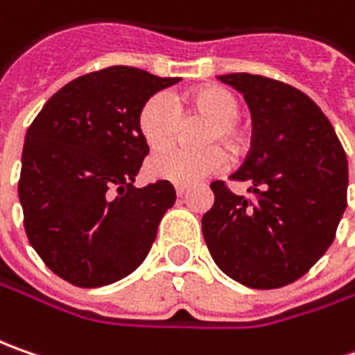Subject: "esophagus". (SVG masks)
I'll use <instances>...</instances> for the list:
<instances>
[{
	"label": "esophagus",
	"instance_id": "34e87169",
	"mask_svg": "<svg viewBox=\"0 0 355 355\" xmlns=\"http://www.w3.org/2000/svg\"><path fill=\"white\" fill-rule=\"evenodd\" d=\"M185 193H187V187H185V185H178V187H175V196H178V198H184Z\"/></svg>",
	"mask_w": 355,
	"mask_h": 355
}]
</instances>
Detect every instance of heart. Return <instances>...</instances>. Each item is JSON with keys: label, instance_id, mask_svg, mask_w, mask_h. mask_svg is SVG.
<instances>
[{"label": "heart", "instance_id": "obj_1", "mask_svg": "<svg viewBox=\"0 0 355 355\" xmlns=\"http://www.w3.org/2000/svg\"><path fill=\"white\" fill-rule=\"evenodd\" d=\"M184 104L201 116L209 118L203 144H225L237 148L241 144V128L237 124L241 104L231 90L223 87H201L191 90L184 98ZM180 126V112L168 94L150 96L138 114V128L144 142L150 150L168 148ZM227 157L221 148H207L199 152L187 150H164L148 162L150 178L175 185H193L205 180L225 166Z\"/></svg>", "mask_w": 355, "mask_h": 355}]
</instances>
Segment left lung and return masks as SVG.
<instances>
[{
    "label": "left lung",
    "mask_w": 355,
    "mask_h": 355,
    "mask_svg": "<svg viewBox=\"0 0 355 355\" xmlns=\"http://www.w3.org/2000/svg\"><path fill=\"white\" fill-rule=\"evenodd\" d=\"M251 108L252 146L231 178L247 199L211 184L201 227L215 265L249 288H280L318 263L348 205V157L330 120L306 96L275 78L217 76Z\"/></svg>",
    "instance_id": "left-lung-1"
}]
</instances>
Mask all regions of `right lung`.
I'll return each mask as SVG.
<instances>
[{"instance_id": "add662e5", "label": "right lung", "mask_w": 355, "mask_h": 355, "mask_svg": "<svg viewBox=\"0 0 355 355\" xmlns=\"http://www.w3.org/2000/svg\"><path fill=\"white\" fill-rule=\"evenodd\" d=\"M178 80L108 67L64 85L31 122L19 201L29 243L57 277L98 288L148 257L175 189L170 182L132 185L150 152L138 114Z\"/></svg>"}]
</instances>
